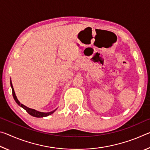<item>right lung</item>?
Here are the masks:
<instances>
[{
	"label": "right lung",
	"mask_w": 150,
	"mask_h": 150,
	"mask_svg": "<svg viewBox=\"0 0 150 150\" xmlns=\"http://www.w3.org/2000/svg\"><path fill=\"white\" fill-rule=\"evenodd\" d=\"M11 88H12V95H13V97H14V100L16 101V103L18 105L20 106H21L22 108H23L24 110H26V112L28 113L29 114L32 116H34V117H37V118H42V117H45V116H47L49 115H51L52 114H53L54 112L57 110L56 109H55L54 110H52L51 112H40V111H38L36 110H35V109H32V108H30L27 107L26 106L24 105L23 104H21L20 103V101L18 100V98L16 96V94H15L14 92V88H13V86H12V81H11Z\"/></svg>",
	"instance_id": "right-lung-1"
}]
</instances>
